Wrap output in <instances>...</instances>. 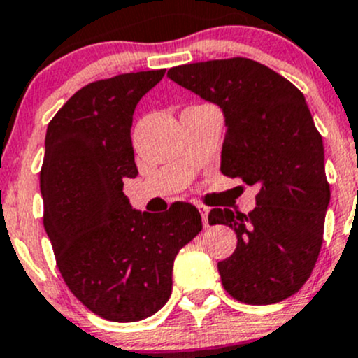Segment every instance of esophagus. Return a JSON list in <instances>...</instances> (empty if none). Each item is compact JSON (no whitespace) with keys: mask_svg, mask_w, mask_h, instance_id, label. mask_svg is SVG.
<instances>
[{"mask_svg":"<svg viewBox=\"0 0 358 358\" xmlns=\"http://www.w3.org/2000/svg\"><path fill=\"white\" fill-rule=\"evenodd\" d=\"M197 209H199V211H201V216H202V225H204V227H209V222H208L209 208H208V206L197 204Z\"/></svg>","mask_w":358,"mask_h":358,"instance_id":"34e87169","label":"esophagus"}]
</instances>
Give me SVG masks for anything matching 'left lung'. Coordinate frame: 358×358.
Masks as SVG:
<instances>
[{
	"instance_id": "8db88e82",
	"label": "left lung",
	"mask_w": 358,
	"mask_h": 358,
	"mask_svg": "<svg viewBox=\"0 0 358 358\" xmlns=\"http://www.w3.org/2000/svg\"><path fill=\"white\" fill-rule=\"evenodd\" d=\"M168 78L225 117L222 173L256 187V208H215L209 225L236 232L237 248L218 263L225 291L248 305H272L301 289L319 258L331 201L322 136L303 93L249 59L209 60Z\"/></svg>"
}]
</instances>
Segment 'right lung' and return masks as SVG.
<instances>
[{
  "mask_svg": "<svg viewBox=\"0 0 358 358\" xmlns=\"http://www.w3.org/2000/svg\"><path fill=\"white\" fill-rule=\"evenodd\" d=\"M164 72L90 83L46 129L39 185L57 266L72 294L112 322H136L166 305L173 262L202 230L189 202L152 215L133 209L122 192L124 178L138 175L133 112Z\"/></svg>",
  "mask_w": 358,
  "mask_h": 358,
  "instance_id": "add662e5",
  "label": "right lung"
}]
</instances>
